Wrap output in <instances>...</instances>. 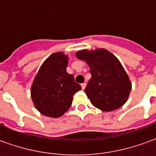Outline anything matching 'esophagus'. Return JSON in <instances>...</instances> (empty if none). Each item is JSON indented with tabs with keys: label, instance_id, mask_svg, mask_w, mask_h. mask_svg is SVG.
<instances>
[{
	"label": "esophagus",
	"instance_id": "esophagus-1",
	"mask_svg": "<svg viewBox=\"0 0 156 156\" xmlns=\"http://www.w3.org/2000/svg\"><path fill=\"white\" fill-rule=\"evenodd\" d=\"M81 87H82V88H83V89H84L85 87H86V83H83L81 84Z\"/></svg>",
	"mask_w": 156,
	"mask_h": 156
}]
</instances>
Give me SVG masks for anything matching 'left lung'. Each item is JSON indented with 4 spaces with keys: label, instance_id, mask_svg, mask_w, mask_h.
I'll return each instance as SVG.
<instances>
[{
    "label": "left lung",
    "instance_id": "obj_1",
    "mask_svg": "<svg viewBox=\"0 0 156 156\" xmlns=\"http://www.w3.org/2000/svg\"><path fill=\"white\" fill-rule=\"evenodd\" d=\"M76 57L86 62L90 68L92 77L84 92L92 105L105 112L122 107L130 94L131 83L115 55L98 48L78 51Z\"/></svg>",
    "mask_w": 156,
    "mask_h": 156
}]
</instances>
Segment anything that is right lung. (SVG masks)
Instances as JSON below:
<instances>
[{
	"instance_id": "1",
	"label": "right lung",
	"mask_w": 156,
	"mask_h": 156,
	"mask_svg": "<svg viewBox=\"0 0 156 156\" xmlns=\"http://www.w3.org/2000/svg\"><path fill=\"white\" fill-rule=\"evenodd\" d=\"M68 57L61 51L51 54L39 68L31 88L36 108L41 115L58 118L68 111L73 96L82 88L67 73Z\"/></svg>"
}]
</instances>
